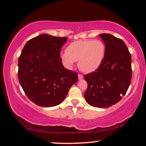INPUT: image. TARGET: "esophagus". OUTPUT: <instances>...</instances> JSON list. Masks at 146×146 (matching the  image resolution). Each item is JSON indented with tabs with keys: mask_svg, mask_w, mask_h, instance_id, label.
Masks as SVG:
<instances>
[{
	"mask_svg": "<svg viewBox=\"0 0 146 146\" xmlns=\"http://www.w3.org/2000/svg\"><path fill=\"white\" fill-rule=\"evenodd\" d=\"M83 78H84V76L82 75H81V74H78V79L79 80H82L83 79Z\"/></svg>",
	"mask_w": 146,
	"mask_h": 146,
	"instance_id": "esophagus-1",
	"label": "esophagus"
}]
</instances>
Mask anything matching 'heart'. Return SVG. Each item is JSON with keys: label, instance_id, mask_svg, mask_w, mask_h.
<instances>
[{"label": "heart", "instance_id": "obj_1", "mask_svg": "<svg viewBox=\"0 0 146 146\" xmlns=\"http://www.w3.org/2000/svg\"><path fill=\"white\" fill-rule=\"evenodd\" d=\"M104 56L105 45L101 40H88L71 43L62 55V59L67 68H71L75 61H78L80 69L90 73L101 66Z\"/></svg>", "mask_w": 146, "mask_h": 146}]
</instances>
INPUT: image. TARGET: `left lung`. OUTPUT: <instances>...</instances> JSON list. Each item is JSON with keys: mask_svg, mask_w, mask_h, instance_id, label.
I'll return each mask as SVG.
<instances>
[{"mask_svg": "<svg viewBox=\"0 0 146 146\" xmlns=\"http://www.w3.org/2000/svg\"><path fill=\"white\" fill-rule=\"evenodd\" d=\"M105 44V56L96 71L85 75L88 87L84 98L88 104L108 108L126 93L132 78L131 55L122 40L108 33L99 35Z\"/></svg>", "mask_w": 146, "mask_h": 146, "instance_id": "8db88e82", "label": "left lung"}]
</instances>
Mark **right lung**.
Listing matches in <instances>:
<instances>
[{
    "instance_id": "1",
    "label": "right lung",
    "mask_w": 146,
    "mask_h": 146,
    "mask_svg": "<svg viewBox=\"0 0 146 146\" xmlns=\"http://www.w3.org/2000/svg\"><path fill=\"white\" fill-rule=\"evenodd\" d=\"M66 37L41 34L29 40L18 58V80L28 98L42 107L63 102L78 81V73L64 67L60 53Z\"/></svg>"
}]
</instances>
